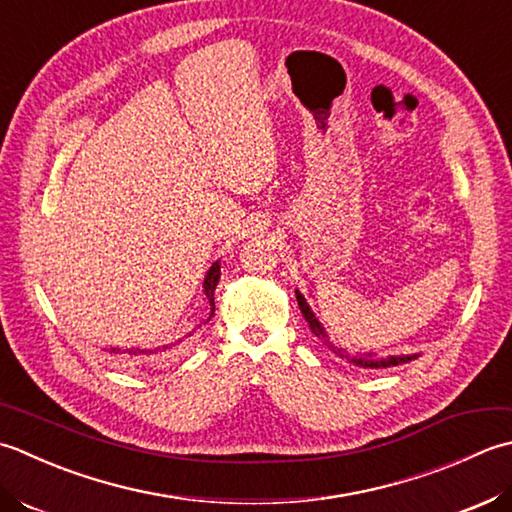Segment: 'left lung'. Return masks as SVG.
Returning <instances> with one entry per match:
<instances>
[{
    "mask_svg": "<svg viewBox=\"0 0 512 512\" xmlns=\"http://www.w3.org/2000/svg\"><path fill=\"white\" fill-rule=\"evenodd\" d=\"M296 300H298V307H300V311H302V316H305V320L309 322V329L314 331V336H316L318 340H322V344H325V347H327L331 353H336L338 358L347 360V362H351V364H356V367H362V369H387V367H398V364L411 362L413 358H417V356H389V358H375V356H371V353H360V356H358V353H347V351H344L342 347H336V344H333V342L329 340L325 327L320 325L318 318L314 316V311L309 309L305 296H302L298 289H296Z\"/></svg>",
    "mask_w": 512,
    "mask_h": 512,
    "instance_id": "8db88e82",
    "label": "left lung"
}]
</instances>
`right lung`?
Masks as SVG:
<instances>
[{
    "label": "right lung",
    "mask_w": 512,
    "mask_h": 512,
    "mask_svg": "<svg viewBox=\"0 0 512 512\" xmlns=\"http://www.w3.org/2000/svg\"><path fill=\"white\" fill-rule=\"evenodd\" d=\"M218 278H221V265L216 263L210 267V271H207L205 276V283H203V291L207 296V302H210V318L214 316V291H216V285H218ZM207 318V320H210ZM181 342V340H179ZM179 342H172V344H159V347H148V349H110V353H123V356H130V358H137V356H150V353H159V351H168L172 347H176Z\"/></svg>",
    "instance_id": "1"
}]
</instances>
